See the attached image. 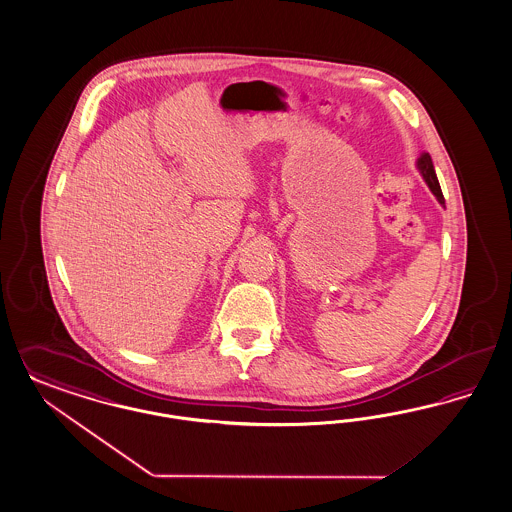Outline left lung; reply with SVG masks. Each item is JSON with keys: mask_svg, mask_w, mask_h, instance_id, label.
<instances>
[{"mask_svg": "<svg viewBox=\"0 0 512 512\" xmlns=\"http://www.w3.org/2000/svg\"><path fill=\"white\" fill-rule=\"evenodd\" d=\"M418 168H420V172H422L425 183L429 185L431 193L435 194V196L439 198V202H441V204H444V196H442L441 185H439V179H437V174H435V168H433V160H431V157H429V153H423L422 157L418 159Z\"/></svg>", "mask_w": 512, "mask_h": 512, "instance_id": "left-lung-1", "label": "left lung"}]
</instances>
